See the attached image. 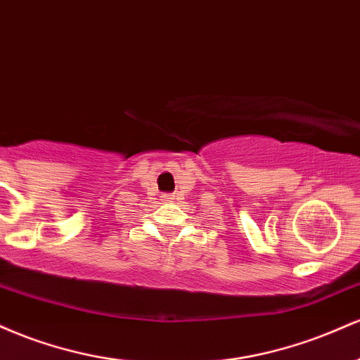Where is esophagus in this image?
<instances>
[{
    "instance_id": "1",
    "label": "esophagus",
    "mask_w": 360,
    "mask_h": 360,
    "mask_svg": "<svg viewBox=\"0 0 360 360\" xmlns=\"http://www.w3.org/2000/svg\"><path fill=\"white\" fill-rule=\"evenodd\" d=\"M160 198H162V201H166V203H167V201L172 200V198L169 196V194H162V196H160Z\"/></svg>"
}]
</instances>
